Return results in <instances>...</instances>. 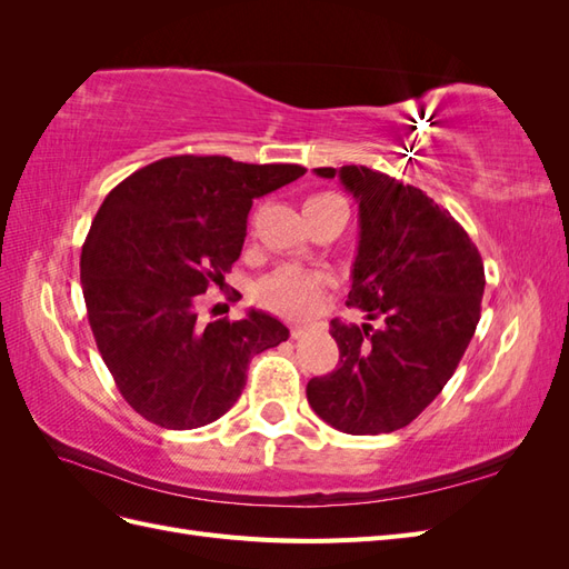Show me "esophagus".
I'll use <instances>...</instances> for the list:
<instances>
[{"label":"esophagus","mask_w":569,"mask_h":569,"mask_svg":"<svg viewBox=\"0 0 569 569\" xmlns=\"http://www.w3.org/2000/svg\"><path fill=\"white\" fill-rule=\"evenodd\" d=\"M316 330H318V325H291L289 327V332H291V337H295V339H301V337L311 335Z\"/></svg>","instance_id":"esophagus-1"}]
</instances>
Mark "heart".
I'll return each instance as SVG.
<instances>
[{
    "instance_id": "obj_1",
    "label": "heart",
    "mask_w": 569,
    "mask_h": 569,
    "mask_svg": "<svg viewBox=\"0 0 569 569\" xmlns=\"http://www.w3.org/2000/svg\"><path fill=\"white\" fill-rule=\"evenodd\" d=\"M337 194H318L311 199H327ZM327 289L322 272L297 266H282L268 272L253 287V301L270 313L284 318H306L320 306Z\"/></svg>"
}]
</instances>
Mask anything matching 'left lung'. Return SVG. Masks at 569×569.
Instances as JSON below:
<instances>
[{
	"mask_svg": "<svg viewBox=\"0 0 569 569\" xmlns=\"http://www.w3.org/2000/svg\"><path fill=\"white\" fill-rule=\"evenodd\" d=\"M339 176L358 201L360 242L347 306L335 318L337 370L306 387L318 416L347 435H387L416 420L451 380L477 330L485 263L460 222L422 189L366 166L316 168Z\"/></svg>",
	"mask_w": 569,
	"mask_h": 569,
	"instance_id": "left-lung-1",
	"label": "left lung"
}]
</instances>
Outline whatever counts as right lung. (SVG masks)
I'll use <instances>...</instances> for the list:
<instances>
[{"mask_svg": "<svg viewBox=\"0 0 569 569\" xmlns=\"http://www.w3.org/2000/svg\"><path fill=\"white\" fill-rule=\"evenodd\" d=\"M306 173L297 163L168 157L116 184L80 256L97 349L120 396L166 429L203 427L234 406L256 353L289 330L261 311L197 320V297L226 282L253 199Z\"/></svg>", "mask_w": 569, "mask_h": 569, "instance_id": "obj_1", "label": "right lung"}]
</instances>
